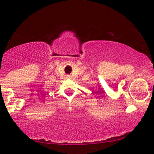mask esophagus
<instances>
[{"label":"esophagus","mask_w":154,"mask_h":154,"mask_svg":"<svg viewBox=\"0 0 154 154\" xmlns=\"http://www.w3.org/2000/svg\"><path fill=\"white\" fill-rule=\"evenodd\" d=\"M71 76L69 75H66V78H70Z\"/></svg>","instance_id":"esophagus-1"}]
</instances>
